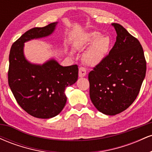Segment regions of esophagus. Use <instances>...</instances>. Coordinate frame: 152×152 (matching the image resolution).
I'll list each match as a JSON object with an SVG mask.
<instances>
[{
  "label": "esophagus",
  "instance_id": "34e87169",
  "mask_svg": "<svg viewBox=\"0 0 152 152\" xmlns=\"http://www.w3.org/2000/svg\"><path fill=\"white\" fill-rule=\"evenodd\" d=\"M86 69L83 67L79 68V71H78V76H79L80 78H82L86 76Z\"/></svg>",
  "mask_w": 152,
  "mask_h": 152
}]
</instances>
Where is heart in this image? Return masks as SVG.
Listing matches in <instances>:
<instances>
[{
  "label": "heart",
  "mask_w": 152,
  "mask_h": 152,
  "mask_svg": "<svg viewBox=\"0 0 152 152\" xmlns=\"http://www.w3.org/2000/svg\"><path fill=\"white\" fill-rule=\"evenodd\" d=\"M91 45L90 46V45ZM83 55V61L87 66H98L109 54L111 46V39L109 36H102L99 32L86 34L81 42L76 45V49L83 50L89 46ZM73 56L72 53H70Z\"/></svg>",
  "instance_id": "obj_1"
}]
</instances>
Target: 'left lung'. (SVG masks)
Masks as SVG:
<instances>
[{
    "label": "left lung",
    "instance_id": "left-lung-1",
    "mask_svg": "<svg viewBox=\"0 0 152 152\" xmlns=\"http://www.w3.org/2000/svg\"><path fill=\"white\" fill-rule=\"evenodd\" d=\"M111 26L116 41L104 61L88 74L90 98L98 111L114 116L132 105L145 78L146 65L139 41L123 26Z\"/></svg>",
    "mask_w": 152,
    "mask_h": 152
}]
</instances>
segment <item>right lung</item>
Instances as JSON below:
<instances>
[{
    "mask_svg": "<svg viewBox=\"0 0 152 152\" xmlns=\"http://www.w3.org/2000/svg\"><path fill=\"white\" fill-rule=\"evenodd\" d=\"M58 22L26 31L12 45L9 54L8 84L18 104L34 117L50 118L66 105L65 89L78 79L76 65L62 66L51 58L42 64H33L24 54V43L48 37Z\"/></svg>",
    "mask_w": 152,
    "mask_h": 152,
    "instance_id": "right-lung-1",
    "label": "right lung"
}]
</instances>
